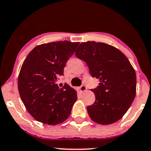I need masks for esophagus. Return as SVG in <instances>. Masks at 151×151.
Instances as JSON below:
<instances>
[{
    "label": "esophagus",
    "instance_id": "34e87169",
    "mask_svg": "<svg viewBox=\"0 0 151 151\" xmlns=\"http://www.w3.org/2000/svg\"><path fill=\"white\" fill-rule=\"evenodd\" d=\"M86 89H87L86 86L85 85H81L79 88V91L81 93H83V92H84V91H86Z\"/></svg>",
    "mask_w": 151,
    "mask_h": 151
}]
</instances>
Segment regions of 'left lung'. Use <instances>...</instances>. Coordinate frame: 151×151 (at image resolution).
<instances>
[{"label":"left lung","mask_w":151,"mask_h":151,"mask_svg":"<svg viewBox=\"0 0 151 151\" xmlns=\"http://www.w3.org/2000/svg\"><path fill=\"white\" fill-rule=\"evenodd\" d=\"M84 60L93 77L100 79L95 101L88 106L91 120L109 125L125 115L136 95V73L125 55L113 46L103 42H82L75 51Z\"/></svg>","instance_id":"obj_1"}]
</instances>
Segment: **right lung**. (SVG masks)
Returning a JSON list of instances; mask_svg holds the SVG:
<instances>
[{"instance_id":"obj_1","label":"right lung","mask_w":151,"mask_h":151,"mask_svg":"<svg viewBox=\"0 0 151 151\" xmlns=\"http://www.w3.org/2000/svg\"><path fill=\"white\" fill-rule=\"evenodd\" d=\"M79 42L58 41L37 45L23 63L18 89L25 107L36 121L55 125L69 117L77 91L56 83Z\"/></svg>"}]
</instances>
